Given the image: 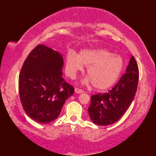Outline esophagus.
Masks as SVG:
<instances>
[{"mask_svg":"<svg viewBox=\"0 0 156 156\" xmlns=\"http://www.w3.org/2000/svg\"><path fill=\"white\" fill-rule=\"evenodd\" d=\"M74 91H75V92L77 93V94H81V93L84 92V91L82 90V89H78V88H75Z\"/></svg>","mask_w":156,"mask_h":156,"instance_id":"34e87169","label":"esophagus"}]
</instances>
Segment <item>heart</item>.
I'll use <instances>...</instances> for the list:
<instances>
[{
  "label": "heart",
  "mask_w": 156,
  "mask_h": 156,
  "mask_svg": "<svg viewBox=\"0 0 156 156\" xmlns=\"http://www.w3.org/2000/svg\"><path fill=\"white\" fill-rule=\"evenodd\" d=\"M87 67L89 75L84 84L91 82L97 90L109 88L116 82L123 67V60L119 55H114L105 49L95 48L82 50L79 55L70 52L66 56V74L75 78L79 72Z\"/></svg>",
  "instance_id": "1"
}]
</instances>
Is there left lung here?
Returning a JSON list of instances; mask_svg holds the SVG:
<instances>
[{"label": "left lung", "instance_id": "left-lung-1", "mask_svg": "<svg viewBox=\"0 0 156 156\" xmlns=\"http://www.w3.org/2000/svg\"><path fill=\"white\" fill-rule=\"evenodd\" d=\"M139 72L137 62L132 56L126 72L113 88L104 94L91 96L88 108L94 123L107 126L119 121L133 101L137 90Z\"/></svg>", "mask_w": 156, "mask_h": 156}]
</instances>
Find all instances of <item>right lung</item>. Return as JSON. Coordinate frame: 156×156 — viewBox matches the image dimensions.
<instances>
[{"mask_svg": "<svg viewBox=\"0 0 156 156\" xmlns=\"http://www.w3.org/2000/svg\"><path fill=\"white\" fill-rule=\"evenodd\" d=\"M60 53L44 44L35 47L19 75V95L23 109L32 119L49 123L57 119L74 87L62 78Z\"/></svg>", "mask_w": 156, "mask_h": 156, "instance_id": "obj_1", "label": "right lung"}]
</instances>
